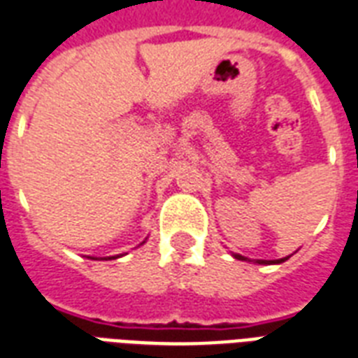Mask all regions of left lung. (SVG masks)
<instances>
[{
    "label": "left lung",
    "mask_w": 358,
    "mask_h": 358,
    "mask_svg": "<svg viewBox=\"0 0 358 358\" xmlns=\"http://www.w3.org/2000/svg\"><path fill=\"white\" fill-rule=\"evenodd\" d=\"M234 259H238V261H250L248 257H244V255H240V253H233ZM289 257H283V259H274V261H264V259H257L255 263L257 264H280L283 263V261H287Z\"/></svg>",
    "instance_id": "8db88e82"
}]
</instances>
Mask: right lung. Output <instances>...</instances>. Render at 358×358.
Masks as SVG:
<instances>
[{
    "instance_id": "add662e5",
    "label": "right lung",
    "mask_w": 358,
    "mask_h": 358,
    "mask_svg": "<svg viewBox=\"0 0 358 358\" xmlns=\"http://www.w3.org/2000/svg\"><path fill=\"white\" fill-rule=\"evenodd\" d=\"M143 244H144V242H143ZM120 257V255H116V257H105V261H108V259H118ZM90 259H94V257H90Z\"/></svg>"
}]
</instances>
